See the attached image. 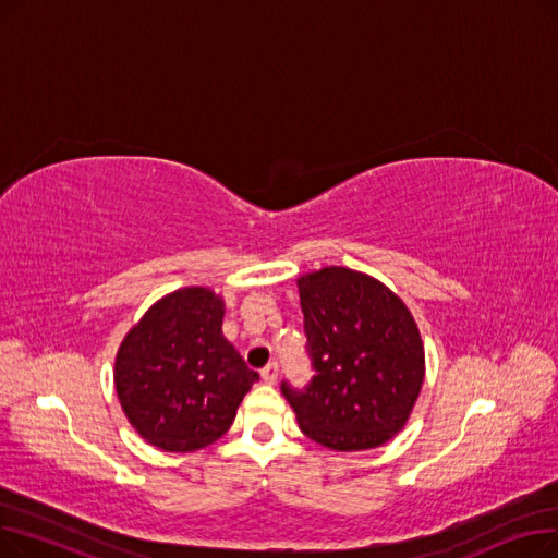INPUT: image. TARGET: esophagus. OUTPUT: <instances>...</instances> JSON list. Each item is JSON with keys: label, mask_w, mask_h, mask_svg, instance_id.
<instances>
[{"label": "esophagus", "mask_w": 558, "mask_h": 558, "mask_svg": "<svg viewBox=\"0 0 558 558\" xmlns=\"http://www.w3.org/2000/svg\"><path fill=\"white\" fill-rule=\"evenodd\" d=\"M262 379L267 385H276V379H278V362H269L267 366L262 368Z\"/></svg>", "instance_id": "34e87169"}]
</instances>
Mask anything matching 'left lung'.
Listing matches in <instances>:
<instances>
[{
	"label": "left lung",
	"mask_w": 558,
	"mask_h": 558,
	"mask_svg": "<svg viewBox=\"0 0 558 558\" xmlns=\"http://www.w3.org/2000/svg\"><path fill=\"white\" fill-rule=\"evenodd\" d=\"M301 307L316 375L282 383L301 432L337 452L385 446L404 427L425 377L416 320L393 291L345 267L301 276Z\"/></svg>",
	"instance_id": "obj_1"
}]
</instances>
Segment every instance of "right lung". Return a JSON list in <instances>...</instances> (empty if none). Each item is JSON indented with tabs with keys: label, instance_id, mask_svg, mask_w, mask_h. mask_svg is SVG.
Returning <instances> with one entry per match:
<instances>
[{
	"label": "right lung",
	"instance_id": "obj_1",
	"mask_svg": "<svg viewBox=\"0 0 558 558\" xmlns=\"http://www.w3.org/2000/svg\"><path fill=\"white\" fill-rule=\"evenodd\" d=\"M226 303L208 287L156 301L114 357V391L135 432L165 452L215 444L259 375L223 337Z\"/></svg>",
	"mask_w": 558,
	"mask_h": 558
}]
</instances>
